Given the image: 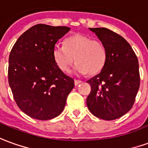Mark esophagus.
Segmentation results:
<instances>
[{"label": "esophagus", "mask_w": 148, "mask_h": 148, "mask_svg": "<svg viewBox=\"0 0 148 148\" xmlns=\"http://www.w3.org/2000/svg\"><path fill=\"white\" fill-rule=\"evenodd\" d=\"M81 82L82 81H80V80H77V79L74 80V85H75V86H77L78 84H80Z\"/></svg>", "instance_id": "34e87169"}]
</instances>
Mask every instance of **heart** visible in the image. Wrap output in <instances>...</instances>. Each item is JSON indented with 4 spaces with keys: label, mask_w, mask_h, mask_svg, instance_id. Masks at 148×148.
Segmentation results:
<instances>
[{
    "label": "heart",
    "mask_w": 148,
    "mask_h": 148,
    "mask_svg": "<svg viewBox=\"0 0 148 148\" xmlns=\"http://www.w3.org/2000/svg\"><path fill=\"white\" fill-rule=\"evenodd\" d=\"M53 58L57 66L69 72L77 62L76 73L90 75L99 74L106 61V49L101 42L82 35L67 38L63 45L57 44L53 49Z\"/></svg>",
    "instance_id": "heart-1"
}]
</instances>
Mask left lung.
I'll use <instances>...</instances> for the list:
<instances>
[{
    "label": "left lung",
    "mask_w": 148,
    "mask_h": 148,
    "mask_svg": "<svg viewBox=\"0 0 148 148\" xmlns=\"http://www.w3.org/2000/svg\"><path fill=\"white\" fill-rule=\"evenodd\" d=\"M106 49V61L99 74L87 83L89 110L104 120L122 117L132 108L140 85L139 62L124 38L106 28H89Z\"/></svg>",
    "instance_id": "obj_1"
}]
</instances>
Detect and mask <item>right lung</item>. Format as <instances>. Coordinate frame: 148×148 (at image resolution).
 Returning a JSON list of instances; mask_svg holds the SVG:
<instances>
[{
  "label": "right lung",
  "instance_id": "obj_1",
  "mask_svg": "<svg viewBox=\"0 0 148 148\" xmlns=\"http://www.w3.org/2000/svg\"><path fill=\"white\" fill-rule=\"evenodd\" d=\"M70 29L38 24L21 35L11 49L9 86L16 105L33 119L58 116L74 87V79L57 66L53 58L54 45Z\"/></svg>",
  "mask_w": 148,
  "mask_h": 148
}]
</instances>
